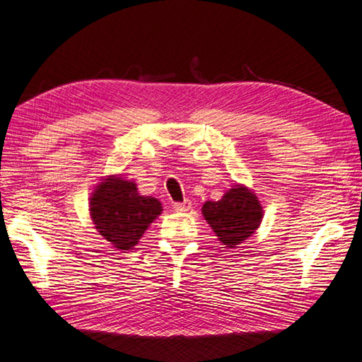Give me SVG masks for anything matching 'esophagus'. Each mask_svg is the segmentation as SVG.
<instances>
[{"label":"esophagus","mask_w":362,"mask_h":362,"mask_svg":"<svg viewBox=\"0 0 362 362\" xmlns=\"http://www.w3.org/2000/svg\"><path fill=\"white\" fill-rule=\"evenodd\" d=\"M192 209V201H183V203H174V211L177 212H187Z\"/></svg>","instance_id":"esophagus-1"}]
</instances>
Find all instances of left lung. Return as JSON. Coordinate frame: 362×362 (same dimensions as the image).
Here are the masks:
<instances>
[{"label":"left lung","mask_w":362,"mask_h":362,"mask_svg":"<svg viewBox=\"0 0 362 362\" xmlns=\"http://www.w3.org/2000/svg\"><path fill=\"white\" fill-rule=\"evenodd\" d=\"M203 216L223 246L236 247L259 228L263 209L259 198L250 189L235 185L222 199L206 201Z\"/></svg>","instance_id":"1"}]
</instances>
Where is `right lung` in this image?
Here are the masks:
<instances>
[{"mask_svg": "<svg viewBox=\"0 0 362 362\" xmlns=\"http://www.w3.org/2000/svg\"><path fill=\"white\" fill-rule=\"evenodd\" d=\"M95 230L119 250H131L163 211L161 203L142 196L132 180L110 175L95 187L89 201Z\"/></svg>", "mask_w": 362, "mask_h": 362, "instance_id": "add662e5", "label": "right lung"}]
</instances>
